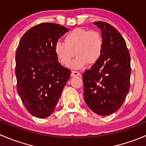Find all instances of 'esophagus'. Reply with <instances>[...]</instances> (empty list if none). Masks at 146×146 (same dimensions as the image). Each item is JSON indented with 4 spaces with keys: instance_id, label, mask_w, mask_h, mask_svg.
<instances>
[{
    "instance_id": "34e87169",
    "label": "esophagus",
    "mask_w": 146,
    "mask_h": 146,
    "mask_svg": "<svg viewBox=\"0 0 146 146\" xmlns=\"http://www.w3.org/2000/svg\"><path fill=\"white\" fill-rule=\"evenodd\" d=\"M80 76V72L75 71V70L72 71V73H71V76H72V77H74V76Z\"/></svg>"
}]
</instances>
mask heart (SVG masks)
Returning a JSON list of instances; mask_svg holds the SVG:
<instances>
[{
	"instance_id": "obj_1",
	"label": "heart",
	"mask_w": 146,
	"mask_h": 146,
	"mask_svg": "<svg viewBox=\"0 0 146 146\" xmlns=\"http://www.w3.org/2000/svg\"><path fill=\"white\" fill-rule=\"evenodd\" d=\"M103 47L104 40L98 31L76 28L65 36L64 43H56L54 52L59 62L64 66H68L76 54L77 58L72 67L79 68L86 64H95L100 58Z\"/></svg>"
}]
</instances>
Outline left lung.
Wrapping results in <instances>:
<instances>
[{
    "label": "left lung",
    "instance_id": "obj_1",
    "mask_svg": "<svg viewBox=\"0 0 146 146\" xmlns=\"http://www.w3.org/2000/svg\"><path fill=\"white\" fill-rule=\"evenodd\" d=\"M102 30L104 47L99 60L82 73L84 99L96 114L107 116L121 107L130 89L131 58L121 35L105 22H95Z\"/></svg>",
    "mask_w": 146,
    "mask_h": 146
}]
</instances>
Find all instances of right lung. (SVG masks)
<instances>
[{"mask_svg":"<svg viewBox=\"0 0 146 146\" xmlns=\"http://www.w3.org/2000/svg\"><path fill=\"white\" fill-rule=\"evenodd\" d=\"M68 29L55 23L36 25L22 36L15 54L17 90L32 115H51L70 71L60 64L54 46Z\"/></svg>","mask_w":146,"mask_h":146,"instance_id":"1","label":"right lung"}]
</instances>
